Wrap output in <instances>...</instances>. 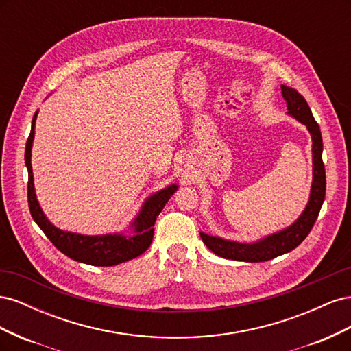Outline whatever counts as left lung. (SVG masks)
<instances>
[{
  "label": "left lung",
  "mask_w": 351,
  "mask_h": 351,
  "mask_svg": "<svg viewBox=\"0 0 351 351\" xmlns=\"http://www.w3.org/2000/svg\"><path fill=\"white\" fill-rule=\"evenodd\" d=\"M282 98L287 104V110L295 120L303 123L312 136V154H313V183L311 190L309 204H307L303 214L299 217L293 226L285 228L277 234L265 237L256 243H237L230 241L214 236H208L200 232V237L206 244L209 250L226 259L243 261V262H263L280 256V254L289 253L295 249L299 244L309 236V232L319 215V210L325 200V167L322 161V136L319 124L313 119L312 111L306 99L295 89L281 84Z\"/></svg>",
  "instance_id": "obj_1"
}]
</instances>
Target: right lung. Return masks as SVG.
<instances>
[{
	"label": "right lung",
	"instance_id": "add662e5",
	"mask_svg": "<svg viewBox=\"0 0 351 351\" xmlns=\"http://www.w3.org/2000/svg\"><path fill=\"white\" fill-rule=\"evenodd\" d=\"M38 112L34 115L32 120L30 134L26 142V152H25V162L29 171V182H27V202L32 218L35 219L39 228L45 232V236L51 240V243L66 256L88 265H95V267H114L121 262L134 259L141 256L146 249L151 246L154 239V226L156 217L159 215L165 206L167 202L174 195L178 186L171 184L161 192L155 193L145 202V205L141 210V214L133 222L134 236H124V234H107V236H82L76 232L61 231L54 227L47 219L42 212L38 199L35 195L34 187V173H32V142L35 136V120Z\"/></svg>",
	"mask_w": 351,
	"mask_h": 351
}]
</instances>
